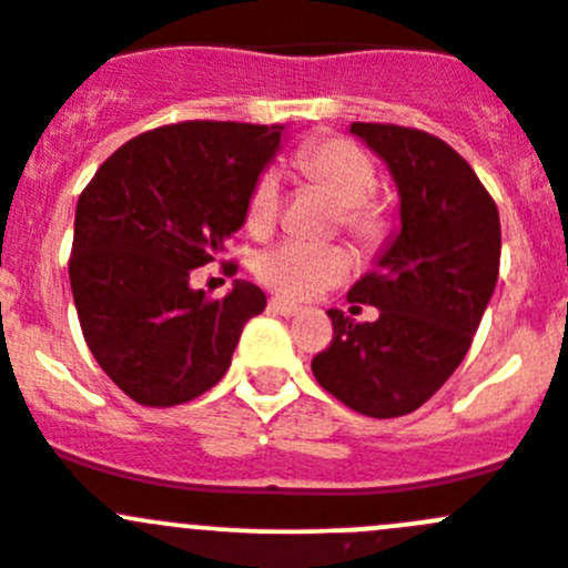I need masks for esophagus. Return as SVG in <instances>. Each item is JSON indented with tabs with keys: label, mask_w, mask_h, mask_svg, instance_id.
<instances>
[{
	"label": "esophagus",
	"mask_w": 568,
	"mask_h": 568,
	"mask_svg": "<svg viewBox=\"0 0 568 568\" xmlns=\"http://www.w3.org/2000/svg\"><path fill=\"white\" fill-rule=\"evenodd\" d=\"M270 310H273L275 315H284V318H293V315H298V312H301V306L293 304V301L278 298V295H275V298H270Z\"/></svg>",
	"instance_id": "obj_1"
}]
</instances>
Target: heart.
<instances>
[{
    "instance_id": "1",
    "label": "heart",
    "mask_w": 568,
    "mask_h": 568,
    "mask_svg": "<svg viewBox=\"0 0 568 568\" xmlns=\"http://www.w3.org/2000/svg\"><path fill=\"white\" fill-rule=\"evenodd\" d=\"M298 165L312 182L329 191L343 205V227L357 242L374 244L383 231L386 220L372 196L377 191V169L363 149L348 140H324L310 145L298 154ZM281 205V176L275 169H267L256 180L247 196V222L250 233H267L278 220ZM352 270V253L341 244H306L298 239H284L273 247L262 250L253 258V273L275 293L287 298H312L335 287Z\"/></svg>"
}]
</instances>
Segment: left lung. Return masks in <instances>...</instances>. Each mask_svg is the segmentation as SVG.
Returning <instances> with one entry per match:
<instances>
[{
  "mask_svg": "<svg viewBox=\"0 0 568 568\" xmlns=\"http://www.w3.org/2000/svg\"><path fill=\"white\" fill-rule=\"evenodd\" d=\"M388 165L399 231L348 301L377 306L355 324L329 310V346L312 374L357 414L392 419L428 403L465 361L498 281L501 222L476 171L445 140L394 123H352Z\"/></svg>",
  "mask_w": 568,
  "mask_h": 568,
  "instance_id": "obj_1",
  "label": "left lung"
}]
</instances>
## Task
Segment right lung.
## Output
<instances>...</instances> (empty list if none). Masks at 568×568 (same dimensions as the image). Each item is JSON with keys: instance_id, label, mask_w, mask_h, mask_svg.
<instances>
[{"instance_id": "add662e5", "label": "right lung", "mask_w": 568, "mask_h": 568, "mask_svg": "<svg viewBox=\"0 0 568 568\" xmlns=\"http://www.w3.org/2000/svg\"><path fill=\"white\" fill-rule=\"evenodd\" d=\"M284 126L185 121L123 143L78 196L70 287L83 341L114 386L169 408L213 388L267 295L191 287L244 225Z\"/></svg>"}]
</instances>
